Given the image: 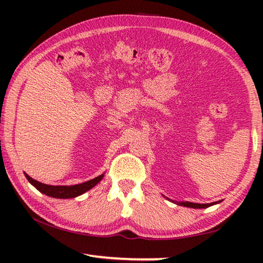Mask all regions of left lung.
Listing matches in <instances>:
<instances>
[{"mask_svg":"<svg viewBox=\"0 0 263 263\" xmlns=\"http://www.w3.org/2000/svg\"><path fill=\"white\" fill-rule=\"evenodd\" d=\"M169 199V198H167ZM171 201V199H169ZM221 201H218V202H213V203H206V204H199V203H193V202H175L176 204H179V205L182 206H185V208H193V209H205L209 208L211 205H215V204L220 203Z\"/></svg>","mask_w":263,"mask_h":263,"instance_id":"obj_1","label":"left lung"}]
</instances>
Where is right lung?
Masks as SVG:
<instances>
[{"label": "right lung", "instance_id": "right-lung-1", "mask_svg": "<svg viewBox=\"0 0 263 263\" xmlns=\"http://www.w3.org/2000/svg\"><path fill=\"white\" fill-rule=\"evenodd\" d=\"M24 175L30 183L32 184L35 189L41 191L42 194H45L53 198H74L84 194L86 191L90 190L91 188H94L97 183H100V181L103 179L104 173L100 176L95 177V179L74 185H50L33 180L32 177H30L26 173H24Z\"/></svg>", "mask_w": 263, "mask_h": 263}]
</instances>
